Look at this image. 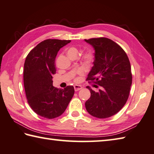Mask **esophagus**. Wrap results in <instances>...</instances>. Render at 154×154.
Masks as SVG:
<instances>
[{"mask_svg": "<svg viewBox=\"0 0 154 154\" xmlns=\"http://www.w3.org/2000/svg\"><path fill=\"white\" fill-rule=\"evenodd\" d=\"M74 89H75V91H79V90H80V89H82V86L79 85H74Z\"/></svg>", "mask_w": 154, "mask_h": 154, "instance_id": "1", "label": "esophagus"}]
</instances>
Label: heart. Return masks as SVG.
<instances>
[{"mask_svg": "<svg viewBox=\"0 0 154 154\" xmlns=\"http://www.w3.org/2000/svg\"><path fill=\"white\" fill-rule=\"evenodd\" d=\"M78 54V50L77 48H73V47H71V48H69L67 50V54L69 55H73V54H76L77 55ZM85 59L87 61H91L94 58V54L91 51H88L83 56Z\"/></svg>", "mask_w": 154, "mask_h": 154, "instance_id": "obj_1", "label": "heart"}]
</instances>
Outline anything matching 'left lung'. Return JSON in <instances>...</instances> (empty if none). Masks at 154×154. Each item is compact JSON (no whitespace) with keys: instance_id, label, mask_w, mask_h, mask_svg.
<instances>
[{"instance_id":"1","label":"left lung","mask_w":154,"mask_h":154,"mask_svg":"<svg viewBox=\"0 0 154 154\" xmlns=\"http://www.w3.org/2000/svg\"><path fill=\"white\" fill-rule=\"evenodd\" d=\"M84 40L95 50L94 66L87 79L100 86L97 91L86 87L91 93L85 102L86 110L96 118H108L121 110L129 96L132 84L129 60L123 49L110 39Z\"/></svg>"}]
</instances>
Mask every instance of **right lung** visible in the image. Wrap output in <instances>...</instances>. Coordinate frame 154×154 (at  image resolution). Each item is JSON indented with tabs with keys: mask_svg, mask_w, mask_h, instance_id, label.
<instances>
[{
	"mask_svg": "<svg viewBox=\"0 0 154 154\" xmlns=\"http://www.w3.org/2000/svg\"><path fill=\"white\" fill-rule=\"evenodd\" d=\"M71 40L48 39L38 44L27 56L23 82L27 102L35 112L52 119L60 116L74 95L73 86L57 89L52 85L55 58L59 50Z\"/></svg>",
	"mask_w": 154,
	"mask_h": 154,
	"instance_id": "obj_1",
	"label": "right lung"
}]
</instances>
